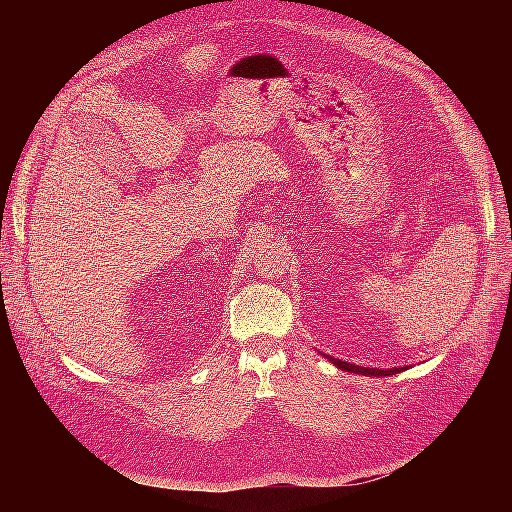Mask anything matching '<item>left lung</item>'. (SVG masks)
<instances>
[{
    "mask_svg": "<svg viewBox=\"0 0 512 512\" xmlns=\"http://www.w3.org/2000/svg\"><path fill=\"white\" fill-rule=\"evenodd\" d=\"M329 361L333 365H337L339 369L344 371H352V374H361V376H393V374H399V371H404V367H395V369H369V367H359V365H352V363H346V361H339V359H331Z\"/></svg>",
    "mask_w": 512,
    "mask_h": 512,
    "instance_id": "1",
    "label": "left lung"
}]
</instances>
